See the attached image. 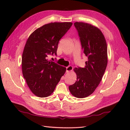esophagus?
Segmentation results:
<instances>
[{
	"instance_id": "34e87169",
	"label": "esophagus",
	"mask_w": 130,
	"mask_h": 130,
	"mask_svg": "<svg viewBox=\"0 0 130 130\" xmlns=\"http://www.w3.org/2000/svg\"><path fill=\"white\" fill-rule=\"evenodd\" d=\"M73 69V67L71 66H69L67 67H66V73H69L70 72L72 71Z\"/></svg>"
}]
</instances>
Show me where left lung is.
I'll list each match as a JSON object with an SVG mask.
<instances>
[{
  "label": "left lung",
  "instance_id": "obj_1",
  "mask_svg": "<svg viewBox=\"0 0 130 130\" xmlns=\"http://www.w3.org/2000/svg\"><path fill=\"white\" fill-rule=\"evenodd\" d=\"M74 24L88 61L84 68L74 69L76 81L69 89L75 97L84 98L92 94L102 80L107 64V46L103 34L97 27L83 22Z\"/></svg>",
  "mask_w": 130,
  "mask_h": 130
}]
</instances>
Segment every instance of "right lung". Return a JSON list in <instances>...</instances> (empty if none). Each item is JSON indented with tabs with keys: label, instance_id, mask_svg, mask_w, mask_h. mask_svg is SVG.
<instances>
[{
	"label": "right lung",
	"instance_id": "add662e5",
	"mask_svg": "<svg viewBox=\"0 0 130 130\" xmlns=\"http://www.w3.org/2000/svg\"><path fill=\"white\" fill-rule=\"evenodd\" d=\"M71 22H54L39 27L26 42L22 58V73L31 91L40 98L54 91L66 68L47 59L57 55L59 41L72 26Z\"/></svg>",
	"mask_w": 130,
	"mask_h": 130
}]
</instances>
